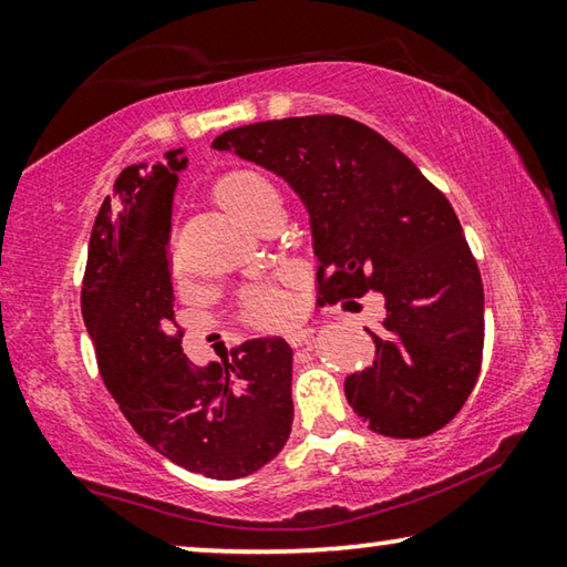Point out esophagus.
Instances as JSON below:
<instances>
[{"label":"esophagus","mask_w":567,"mask_h":567,"mask_svg":"<svg viewBox=\"0 0 567 567\" xmlns=\"http://www.w3.org/2000/svg\"><path fill=\"white\" fill-rule=\"evenodd\" d=\"M310 338H312V328H295V330L287 332V343H290L292 348L308 346Z\"/></svg>","instance_id":"34e87169"}]
</instances>
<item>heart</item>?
<instances>
[{
    "instance_id": "obj_1",
    "label": "heart",
    "mask_w": 567,
    "mask_h": 567,
    "mask_svg": "<svg viewBox=\"0 0 567 567\" xmlns=\"http://www.w3.org/2000/svg\"><path fill=\"white\" fill-rule=\"evenodd\" d=\"M214 196H217V202L229 214H235L237 219L247 221L259 206L277 199V188L262 171L239 168L219 178L217 186H214ZM247 310L251 320L262 322V326H272V322H280L287 312H290V302H287L280 290L262 287V290L249 292Z\"/></svg>"
}]
</instances>
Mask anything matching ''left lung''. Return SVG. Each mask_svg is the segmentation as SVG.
Segmentation results:
<instances>
[{
  "instance_id": "left-lung-1",
  "label": "left lung",
  "mask_w": 567,
  "mask_h": 567,
  "mask_svg": "<svg viewBox=\"0 0 567 567\" xmlns=\"http://www.w3.org/2000/svg\"><path fill=\"white\" fill-rule=\"evenodd\" d=\"M212 148L272 171L310 214L320 302L379 292L368 330L375 361L346 379V399L375 434L421 439L446 426L477 383L484 290L446 196L409 156L346 115L231 128Z\"/></svg>"
}]
</instances>
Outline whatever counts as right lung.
Here are the masks:
<instances>
[{
    "label": "right lung",
    "mask_w": 567,
    "mask_h": 567,
    "mask_svg": "<svg viewBox=\"0 0 567 567\" xmlns=\"http://www.w3.org/2000/svg\"><path fill=\"white\" fill-rule=\"evenodd\" d=\"M184 148L115 178L87 247L80 308L105 389L136 434L188 472L239 480L292 429V348L255 338L196 365L182 348L166 245Z\"/></svg>",
    "instance_id": "obj_1"
}]
</instances>
